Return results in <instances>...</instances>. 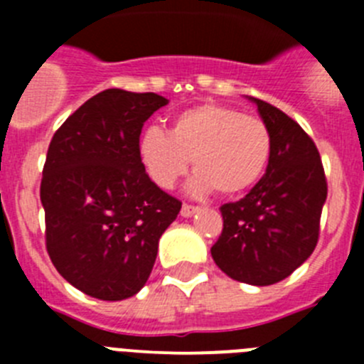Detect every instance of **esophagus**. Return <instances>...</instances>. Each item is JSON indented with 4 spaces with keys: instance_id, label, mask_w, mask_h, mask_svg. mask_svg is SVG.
Returning a JSON list of instances; mask_svg holds the SVG:
<instances>
[{
    "instance_id": "1",
    "label": "esophagus",
    "mask_w": 364,
    "mask_h": 364,
    "mask_svg": "<svg viewBox=\"0 0 364 364\" xmlns=\"http://www.w3.org/2000/svg\"><path fill=\"white\" fill-rule=\"evenodd\" d=\"M197 211H198V208H195V205L184 204V205H182V210H180V215H182L184 218H189V217H193V215L197 213Z\"/></svg>"
}]
</instances>
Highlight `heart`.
I'll return each instance as SVG.
<instances>
[{
    "instance_id": "1",
    "label": "heart",
    "mask_w": 364,
    "mask_h": 364,
    "mask_svg": "<svg viewBox=\"0 0 364 364\" xmlns=\"http://www.w3.org/2000/svg\"><path fill=\"white\" fill-rule=\"evenodd\" d=\"M138 156L154 184L171 189L188 171L189 189L222 197L247 191L264 175L272 159V133L264 120L228 105L202 104L178 112L171 129L151 125L140 134Z\"/></svg>"
}]
</instances>
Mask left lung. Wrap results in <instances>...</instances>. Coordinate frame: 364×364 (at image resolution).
<instances>
[{
  "mask_svg": "<svg viewBox=\"0 0 364 364\" xmlns=\"http://www.w3.org/2000/svg\"><path fill=\"white\" fill-rule=\"evenodd\" d=\"M246 98L269 127L272 159L246 197L220 208L224 228L211 257L233 281L269 286L314 253L328 188L319 151L301 125L268 102Z\"/></svg>",
  "mask_w": 364,
  "mask_h": 364,
  "instance_id": "8db88e82",
  "label": "left lung"
}]
</instances>
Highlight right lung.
I'll list each match as a JSON object with an SVG mask.
<instances>
[{"label": "right lung", "instance_id": "obj_1", "mask_svg": "<svg viewBox=\"0 0 364 364\" xmlns=\"http://www.w3.org/2000/svg\"><path fill=\"white\" fill-rule=\"evenodd\" d=\"M167 104L154 92L107 89L50 140L40 188L47 252L69 284L100 301L142 290L160 237L182 208L138 156L144 124Z\"/></svg>", "mask_w": 364, "mask_h": 364}]
</instances>
